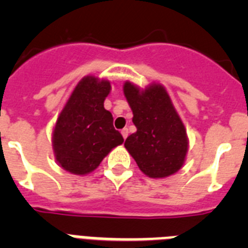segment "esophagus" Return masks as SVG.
I'll return each mask as SVG.
<instances>
[{
	"instance_id": "1",
	"label": "esophagus",
	"mask_w": 248,
	"mask_h": 248,
	"mask_svg": "<svg viewBox=\"0 0 248 248\" xmlns=\"http://www.w3.org/2000/svg\"><path fill=\"white\" fill-rule=\"evenodd\" d=\"M120 133H122V135H123V138H124V139H126V138H128V135H129V130L126 128H124L123 129L122 131H120Z\"/></svg>"
}]
</instances>
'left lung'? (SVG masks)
I'll list each match as a JSON object with an SVG mask.
<instances>
[{"label": "left lung", "instance_id": "obj_1", "mask_svg": "<svg viewBox=\"0 0 248 248\" xmlns=\"http://www.w3.org/2000/svg\"><path fill=\"white\" fill-rule=\"evenodd\" d=\"M123 92L137 126L124 146L140 170L151 179H164L179 171L185 164L189 138L165 87L151 83L141 89L126 80Z\"/></svg>", "mask_w": 248, "mask_h": 248}]
</instances>
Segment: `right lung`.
Listing matches in <instances>:
<instances>
[{"label":"right lung","mask_w":248,"mask_h":248,"mask_svg":"<svg viewBox=\"0 0 248 248\" xmlns=\"http://www.w3.org/2000/svg\"><path fill=\"white\" fill-rule=\"evenodd\" d=\"M110 82L87 76L78 82L59 113L52 131L56 161L65 171L87 175L124 139L113 126V115L104 108Z\"/></svg>","instance_id":"obj_1"}]
</instances>
